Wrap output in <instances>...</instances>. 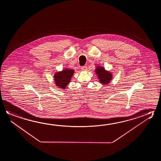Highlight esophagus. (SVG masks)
<instances>
[{
	"label": "esophagus",
	"mask_w": 161,
	"mask_h": 161,
	"mask_svg": "<svg viewBox=\"0 0 161 161\" xmlns=\"http://www.w3.org/2000/svg\"><path fill=\"white\" fill-rule=\"evenodd\" d=\"M81 69L83 71H86V70H87V67L86 66H81Z\"/></svg>",
	"instance_id": "obj_1"
}]
</instances>
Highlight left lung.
Instances as JSON below:
<instances>
[{"label":"left lung","mask_w":161,"mask_h":161,"mask_svg":"<svg viewBox=\"0 0 161 161\" xmlns=\"http://www.w3.org/2000/svg\"><path fill=\"white\" fill-rule=\"evenodd\" d=\"M95 72L97 75L99 81L102 84L106 85L111 81L112 78L111 73L106 71L103 67L97 66L95 70Z\"/></svg>","instance_id":"1"}]
</instances>
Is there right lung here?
<instances>
[{
  "instance_id": "add662e5",
  "label": "right lung",
  "mask_w": 161,
  "mask_h": 161,
  "mask_svg": "<svg viewBox=\"0 0 161 161\" xmlns=\"http://www.w3.org/2000/svg\"><path fill=\"white\" fill-rule=\"evenodd\" d=\"M74 70L65 69L61 72L56 73L54 75V80L58 88L65 89L70 82V80L74 74Z\"/></svg>"
}]
</instances>
